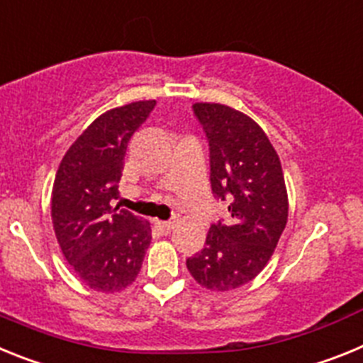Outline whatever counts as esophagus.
Instances as JSON below:
<instances>
[{
  "mask_svg": "<svg viewBox=\"0 0 363 363\" xmlns=\"http://www.w3.org/2000/svg\"><path fill=\"white\" fill-rule=\"evenodd\" d=\"M172 227H174L172 221H156V229L162 234H169L172 230Z\"/></svg>",
  "mask_w": 363,
  "mask_h": 363,
  "instance_id": "obj_1",
  "label": "esophagus"
}]
</instances>
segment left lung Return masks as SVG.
<instances>
[{
  "instance_id": "1",
  "label": "left lung",
  "mask_w": 363,
  "mask_h": 363,
  "mask_svg": "<svg viewBox=\"0 0 363 363\" xmlns=\"http://www.w3.org/2000/svg\"><path fill=\"white\" fill-rule=\"evenodd\" d=\"M209 142L211 189L229 203V223H213L201 251L187 258L192 278L211 291L249 284L271 259L289 203L280 158L255 120L220 104H194Z\"/></svg>"
}]
</instances>
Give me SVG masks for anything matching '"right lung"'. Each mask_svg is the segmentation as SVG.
<instances>
[{
    "mask_svg": "<svg viewBox=\"0 0 363 363\" xmlns=\"http://www.w3.org/2000/svg\"><path fill=\"white\" fill-rule=\"evenodd\" d=\"M156 101H134L96 118L63 156L52 187L54 233L65 259L91 289L116 293L136 280L150 223L120 207L118 184L133 134Z\"/></svg>",
    "mask_w": 363,
    "mask_h": 363,
    "instance_id": "add662e5",
    "label": "right lung"
}]
</instances>
